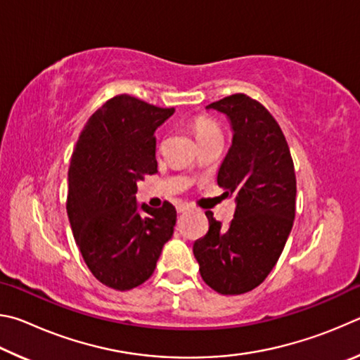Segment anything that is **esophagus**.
<instances>
[{"instance_id": "34e87169", "label": "esophagus", "mask_w": 360, "mask_h": 360, "mask_svg": "<svg viewBox=\"0 0 360 360\" xmlns=\"http://www.w3.org/2000/svg\"><path fill=\"white\" fill-rule=\"evenodd\" d=\"M176 210H178V212L181 214V212H186V211L191 210V206H188L187 203H179L178 206H176Z\"/></svg>"}]
</instances>
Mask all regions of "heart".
I'll return each mask as SVG.
<instances>
[{"mask_svg": "<svg viewBox=\"0 0 360 360\" xmlns=\"http://www.w3.org/2000/svg\"><path fill=\"white\" fill-rule=\"evenodd\" d=\"M193 129H195V133H197V138L198 139L206 138V136H211V135H219L217 125L211 119L203 117V115H202V117H198L197 120H195Z\"/></svg>", "mask_w": 360, "mask_h": 360, "instance_id": "b5f03b06", "label": "heart"}]
</instances>
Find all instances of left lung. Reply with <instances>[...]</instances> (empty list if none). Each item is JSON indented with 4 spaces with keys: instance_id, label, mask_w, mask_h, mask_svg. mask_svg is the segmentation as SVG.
<instances>
[{
    "instance_id": "8db88e82",
    "label": "left lung",
    "mask_w": 360,
    "mask_h": 360,
    "mask_svg": "<svg viewBox=\"0 0 360 360\" xmlns=\"http://www.w3.org/2000/svg\"><path fill=\"white\" fill-rule=\"evenodd\" d=\"M227 117L231 146L217 184L235 198L233 221L222 227L206 212L210 230L193 243L200 275L222 295H238L264 281L294 225L297 181L288 141L273 115L243 94L211 103Z\"/></svg>"
}]
</instances>
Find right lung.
<instances>
[{"mask_svg":"<svg viewBox=\"0 0 360 360\" xmlns=\"http://www.w3.org/2000/svg\"><path fill=\"white\" fill-rule=\"evenodd\" d=\"M174 114L130 95L106 101L79 135L68 172L66 211L92 275L130 290L148 281L172 240L176 210L138 203V182L157 172L155 130Z\"/></svg>","mask_w":360,"mask_h":360,"instance_id":"add662e5","label":"right lung"}]
</instances>
